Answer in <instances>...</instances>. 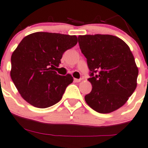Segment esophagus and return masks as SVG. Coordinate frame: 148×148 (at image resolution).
<instances>
[{"mask_svg":"<svg viewBox=\"0 0 148 148\" xmlns=\"http://www.w3.org/2000/svg\"><path fill=\"white\" fill-rule=\"evenodd\" d=\"M81 80H82V79H77V78H74V81L75 82H81Z\"/></svg>","mask_w":148,"mask_h":148,"instance_id":"esophagus-1","label":"esophagus"}]
</instances>
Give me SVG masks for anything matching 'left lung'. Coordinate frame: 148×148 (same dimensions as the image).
I'll return each instance as SVG.
<instances>
[{
  "label": "left lung",
  "mask_w": 148,
  "mask_h": 148,
  "mask_svg": "<svg viewBox=\"0 0 148 148\" xmlns=\"http://www.w3.org/2000/svg\"><path fill=\"white\" fill-rule=\"evenodd\" d=\"M81 52L87 58L92 85L86 103L93 110L106 114L127 103L137 87L138 69L130 48L112 35L78 36Z\"/></svg>",
  "instance_id": "1"
}]
</instances>
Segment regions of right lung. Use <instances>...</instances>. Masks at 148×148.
Wrapping results in <instances>:
<instances>
[{"mask_svg":"<svg viewBox=\"0 0 148 148\" xmlns=\"http://www.w3.org/2000/svg\"><path fill=\"white\" fill-rule=\"evenodd\" d=\"M77 42L76 36L55 33L36 32L23 38L12 54L10 76L26 102L45 108L61 100L73 77L59 75L54 69Z\"/></svg>","mask_w":148,"mask_h":148,"instance_id":"right-lung-1","label":"right lung"}]
</instances>
